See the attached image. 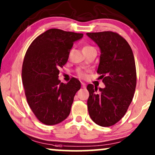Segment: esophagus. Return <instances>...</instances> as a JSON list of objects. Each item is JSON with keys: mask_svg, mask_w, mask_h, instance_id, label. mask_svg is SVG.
Returning a JSON list of instances; mask_svg holds the SVG:
<instances>
[{"mask_svg": "<svg viewBox=\"0 0 155 155\" xmlns=\"http://www.w3.org/2000/svg\"><path fill=\"white\" fill-rule=\"evenodd\" d=\"M81 86H82L83 88H85L86 87V84L84 83V82H81Z\"/></svg>", "mask_w": 155, "mask_h": 155, "instance_id": "obj_1", "label": "esophagus"}]
</instances>
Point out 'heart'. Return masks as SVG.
Instances as JSON below:
<instances>
[{"label": "heart", "mask_w": 155, "mask_h": 155, "mask_svg": "<svg viewBox=\"0 0 155 155\" xmlns=\"http://www.w3.org/2000/svg\"><path fill=\"white\" fill-rule=\"evenodd\" d=\"M87 47H89V46H86V47H84L83 49H84V48H87ZM77 73H78V74H79L80 76H84V73L82 71L78 70L77 71Z\"/></svg>", "instance_id": "1"}]
</instances>
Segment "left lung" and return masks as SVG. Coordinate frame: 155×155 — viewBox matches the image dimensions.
<instances>
[{
	"label": "left lung",
	"instance_id": "8db88e82",
	"mask_svg": "<svg viewBox=\"0 0 155 155\" xmlns=\"http://www.w3.org/2000/svg\"><path fill=\"white\" fill-rule=\"evenodd\" d=\"M101 49L97 74L104 88L88 84L87 107L95 123L109 127L118 122L132 102L136 87V69L131 47L123 37L111 31L87 33Z\"/></svg>",
	"mask_w": 155,
	"mask_h": 155
}]
</instances>
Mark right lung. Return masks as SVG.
<instances>
[{
  "label": "right lung",
  "instance_id": "add662e5",
  "mask_svg": "<svg viewBox=\"0 0 155 155\" xmlns=\"http://www.w3.org/2000/svg\"><path fill=\"white\" fill-rule=\"evenodd\" d=\"M82 37L52 28L35 38L26 51L22 69L25 93L32 111L44 124L60 123L70 114L81 83L76 78L60 82L59 69L67 63L74 42Z\"/></svg>",
  "mask_w": 155,
  "mask_h": 155
}]
</instances>
